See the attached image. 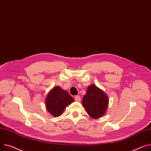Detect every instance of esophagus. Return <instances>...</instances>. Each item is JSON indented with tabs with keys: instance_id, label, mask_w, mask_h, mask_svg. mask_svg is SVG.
Listing matches in <instances>:
<instances>
[{
	"instance_id": "obj_1",
	"label": "esophagus",
	"mask_w": 151,
	"mask_h": 151,
	"mask_svg": "<svg viewBox=\"0 0 151 151\" xmlns=\"http://www.w3.org/2000/svg\"><path fill=\"white\" fill-rule=\"evenodd\" d=\"M75 99L76 101H78V102H79L80 101H81V98H80V96L79 95H76L75 96Z\"/></svg>"
}]
</instances>
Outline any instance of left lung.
Wrapping results in <instances>:
<instances>
[{
    "mask_svg": "<svg viewBox=\"0 0 151 151\" xmlns=\"http://www.w3.org/2000/svg\"><path fill=\"white\" fill-rule=\"evenodd\" d=\"M82 104L88 115L97 119L106 114L109 106V98L103 90L95 84L88 86Z\"/></svg>",
    "mask_w": 151,
    "mask_h": 151,
    "instance_id": "left-lung-1",
    "label": "left lung"
}]
</instances>
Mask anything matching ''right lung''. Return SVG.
I'll return each mask as SVG.
<instances>
[{
  "mask_svg": "<svg viewBox=\"0 0 151 151\" xmlns=\"http://www.w3.org/2000/svg\"><path fill=\"white\" fill-rule=\"evenodd\" d=\"M74 101L67 91L59 86H55L51 89L45 99L47 111L55 117L61 115L66 107Z\"/></svg>",
  "mask_w": 151,
  "mask_h": 151,
  "instance_id": "right-lung-1",
  "label": "right lung"
}]
</instances>
